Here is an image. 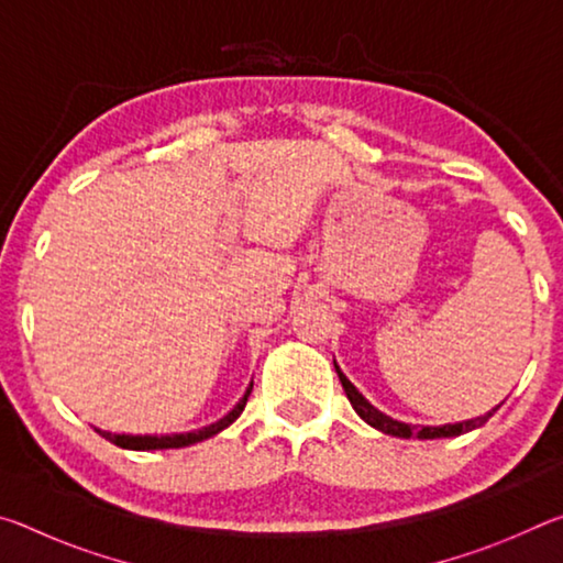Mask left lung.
Masks as SVG:
<instances>
[{
	"mask_svg": "<svg viewBox=\"0 0 563 563\" xmlns=\"http://www.w3.org/2000/svg\"><path fill=\"white\" fill-rule=\"evenodd\" d=\"M335 373L342 383V389H345V395L350 399V405L355 407V412L365 419L369 427H375V430L385 432V434H393V437H402V440H409V437H419V440H440V437H456V434H464V432H472L476 427H482L487 419L497 412V409L504 405H497L492 409V412L476 417V419H466V422H456V424H442V427H417V424H405V422H397V419L387 417L375 409L373 405L367 402L365 397H362L355 385L350 383V379L340 373V367L335 365Z\"/></svg>",
	"mask_w": 563,
	"mask_h": 563,
	"instance_id": "left-lung-1",
	"label": "left lung"
}]
</instances>
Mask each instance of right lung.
Instances as JSON below:
<instances>
[{"instance_id":"obj_1","label":"right lung","mask_w":563,"mask_h":563,"mask_svg":"<svg viewBox=\"0 0 563 563\" xmlns=\"http://www.w3.org/2000/svg\"><path fill=\"white\" fill-rule=\"evenodd\" d=\"M251 389H253V383L251 387L245 389V395L241 402H238L231 412H228L223 419H218L216 424H208L203 427V430H196V432H186V434H161V437H151V434H111V432H103V430H97L103 440L113 442L117 446H121V450H178V446H188V444H196V442H203L208 440V437L218 434L221 430H225L228 424H233L238 417H241V412L245 409V402L247 397H251Z\"/></svg>"}]
</instances>
